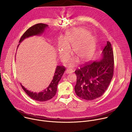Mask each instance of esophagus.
Here are the masks:
<instances>
[{
  "mask_svg": "<svg viewBox=\"0 0 132 132\" xmlns=\"http://www.w3.org/2000/svg\"><path fill=\"white\" fill-rule=\"evenodd\" d=\"M73 70L72 69H67L66 71H65V72L66 73H71L72 72H73Z\"/></svg>",
  "mask_w": 132,
  "mask_h": 132,
  "instance_id": "esophagus-1",
  "label": "esophagus"
}]
</instances>
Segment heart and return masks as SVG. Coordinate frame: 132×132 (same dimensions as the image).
Listing matches in <instances>:
<instances>
[{
    "instance_id": "1",
    "label": "heart",
    "mask_w": 132,
    "mask_h": 132,
    "mask_svg": "<svg viewBox=\"0 0 132 132\" xmlns=\"http://www.w3.org/2000/svg\"><path fill=\"white\" fill-rule=\"evenodd\" d=\"M96 45V40L93 35L87 30L80 28L67 32L63 42L61 41L59 42L57 48L60 57L63 62L67 60L71 47L72 54L81 62H85L91 57L95 50ZM74 65L73 60L68 63L69 67H72Z\"/></svg>"
}]
</instances>
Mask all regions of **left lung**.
<instances>
[{"mask_svg":"<svg viewBox=\"0 0 132 132\" xmlns=\"http://www.w3.org/2000/svg\"><path fill=\"white\" fill-rule=\"evenodd\" d=\"M114 56L111 44L107 41L99 60L88 62L75 71L77 76L75 91L82 99L92 100L106 91L113 75Z\"/></svg>","mask_w":132,"mask_h":132,"instance_id":"1","label":"left lung"}]
</instances>
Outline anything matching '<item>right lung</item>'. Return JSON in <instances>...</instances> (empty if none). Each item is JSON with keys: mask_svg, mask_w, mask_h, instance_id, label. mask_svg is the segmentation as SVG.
<instances>
[{"mask_svg": "<svg viewBox=\"0 0 132 132\" xmlns=\"http://www.w3.org/2000/svg\"><path fill=\"white\" fill-rule=\"evenodd\" d=\"M47 28H48V25L44 23H38L32 26L29 28L22 35L20 38L19 42V44L18 45V47L25 39L34 35H41L43 33L45 29ZM65 69H66L64 66H57L56 67L53 80H52L50 85L43 91L39 93L31 92L24 87L21 84H20V85L25 92L31 99L41 102L49 100L53 98L56 95L58 84L61 80L63 75L64 74Z\"/></svg>", "mask_w": 132, "mask_h": 132, "instance_id": "obj_1", "label": "right lung"}]
</instances>
